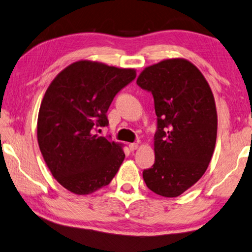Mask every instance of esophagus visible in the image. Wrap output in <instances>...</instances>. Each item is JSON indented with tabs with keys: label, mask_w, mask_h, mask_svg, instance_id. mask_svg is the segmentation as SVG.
<instances>
[{
	"label": "esophagus",
	"mask_w": 252,
	"mask_h": 252,
	"mask_svg": "<svg viewBox=\"0 0 252 252\" xmlns=\"http://www.w3.org/2000/svg\"><path fill=\"white\" fill-rule=\"evenodd\" d=\"M138 148H139V143H135V142H133V143H130V145H129V149H130L131 151L137 150Z\"/></svg>",
	"instance_id": "esophagus-1"
}]
</instances>
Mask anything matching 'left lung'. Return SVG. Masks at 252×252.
<instances>
[{
	"mask_svg": "<svg viewBox=\"0 0 252 252\" xmlns=\"http://www.w3.org/2000/svg\"><path fill=\"white\" fill-rule=\"evenodd\" d=\"M137 84L151 92L158 118L155 163L143 170V181L160 196L177 197L204 175L214 153L218 114L212 90L184 58L146 67Z\"/></svg>",
	"mask_w": 252,
	"mask_h": 252,
	"instance_id": "8db88e82",
	"label": "left lung"
}]
</instances>
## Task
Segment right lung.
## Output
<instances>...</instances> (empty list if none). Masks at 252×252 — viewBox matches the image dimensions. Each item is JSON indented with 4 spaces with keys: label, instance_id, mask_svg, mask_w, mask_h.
<instances>
[{
    "label": "right lung",
    "instance_id": "1",
    "mask_svg": "<svg viewBox=\"0 0 252 252\" xmlns=\"http://www.w3.org/2000/svg\"><path fill=\"white\" fill-rule=\"evenodd\" d=\"M135 75L133 68L78 61L47 89L38 114L39 148L56 181L71 193L109 185L125 160L122 143L99 137L96 129L107 126L112 101Z\"/></svg>",
    "mask_w": 252,
    "mask_h": 252
}]
</instances>
